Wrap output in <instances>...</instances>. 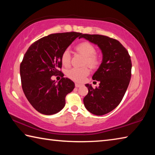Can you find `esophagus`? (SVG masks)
Segmentation results:
<instances>
[{
	"label": "esophagus",
	"instance_id": "1",
	"mask_svg": "<svg viewBox=\"0 0 155 155\" xmlns=\"http://www.w3.org/2000/svg\"><path fill=\"white\" fill-rule=\"evenodd\" d=\"M81 85H81V84H79V83H75V87H80Z\"/></svg>",
	"mask_w": 155,
	"mask_h": 155
}]
</instances>
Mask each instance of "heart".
I'll return each instance as SVG.
<instances>
[{"label":"heart","instance_id":"obj_1","mask_svg":"<svg viewBox=\"0 0 155 155\" xmlns=\"http://www.w3.org/2000/svg\"><path fill=\"white\" fill-rule=\"evenodd\" d=\"M75 50L81 55L85 57L84 65H87L90 68H96L100 64L101 59L96 53V48L89 41H82L77 44ZM61 63L64 66L69 65L70 63V52L69 50H65L61 54ZM90 74V70L87 67L74 68L68 70L67 76L70 79L77 82H82L85 78Z\"/></svg>","mask_w":155,"mask_h":155}]
</instances>
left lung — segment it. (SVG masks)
<instances>
[{"mask_svg":"<svg viewBox=\"0 0 155 155\" xmlns=\"http://www.w3.org/2000/svg\"><path fill=\"white\" fill-rule=\"evenodd\" d=\"M84 38L96 44L103 54L102 63L94 73L92 79L100 82L94 89L86 84L88 94L83 103L88 111L103 115L114 110L124 97L131 77L130 57L122 44L116 40L101 35L81 34Z\"/></svg>","mask_w":155,"mask_h":155,"instance_id":"obj_1","label":"left lung"}]
</instances>
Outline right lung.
<instances>
[{
    "label": "right lung",
    "mask_w": 155,
    "mask_h": 155,
    "mask_svg": "<svg viewBox=\"0 0 155 155\" xmlns=\"http://www.w3.org/2000/svg\"><path fill=\"white\" fill-rule=\"evenodd\" d=\"M80 33L51 34L31 44L23 57L20 72L26 98L36 111L50 115L64 108L65 96L74 90V82L62 78L59 82L52 80L61 74V54ZM80 38V37H79Z\"/></svg>",
    "instance_id": "1"
}]
</instances>
